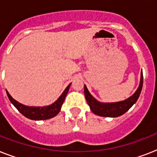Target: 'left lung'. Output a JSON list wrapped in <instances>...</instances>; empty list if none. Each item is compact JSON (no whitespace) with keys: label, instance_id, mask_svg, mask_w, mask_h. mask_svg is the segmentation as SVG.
<instances>
[{"label":"left lung","instance_id":"1","mask_svg":"<svg viewBox=\"0 0 157 157\" xmlns=\"http://www.w3.org/2000/svg\"><path fill=\"white\" fill-rule=\"evenodd\" d=\"M143 83H144V76H143V71H142L140 83H139V88L136 92L125 100L117 102V103H100V102H98L90 94L86 85L84 86V93H85L87 103L90 107L91 111L94 114L100 116V117H117L125 113L134 103H136L142 91Z\"/></svg>","mask_w":157,"mask_h":157}]
</instances>
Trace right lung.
<instances>
[{
	"instance_id": "add662e5",
	"label": "right lung",
	"mask_w": 157,
	"mask_h": 157,
	"mask_svg": "<svg viewBox=\"0 0 157 157\" xmlns=\"http://www.w3.org/2000/svg\"><path fill=\"white\" fill-rule=\"evenodd\" d=\"M70 86H71V84H69L68 86H67L65 90L63 92L60 97L54 103L49 105V106H45V107L25 106V105L18 103L15 99H13L7 90H6V94H7V96H8L11 103L18 109V111L21 114H23L24 117L28 119L33 120V121H43V120L50 119V118L55 117L60 112L62 105L63 103L64 99H65L67 94L68 92Z\"/></svg>"
}]
</instances>
